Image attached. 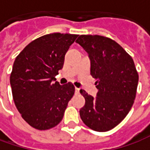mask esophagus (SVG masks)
Returning a JSON list of instances; mask_svg holds the SVG:
<instances>
[{
	"label": "esophagus",
	"mask_w": 150,
	"mask_h": 150,
	"mask_svg": "<svg viewBox=\"0 0 150 150\" xmlns=\"http://www.w3.org/2000/svg\"><path fill=\"white\" fill-rule=\"evenodd\" d=\"M75 94H79V88H75Z\"/></svg>",
	"instance_id": "1"
}]
</instances>
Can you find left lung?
I'll use <instances>...</instances> for the list:
<instances>
[{
	"instance_id": "8db88e82",
	"label": "left lung",
	"mask_w": 150,
	"mask_h": 150,
	"mask_svg": "<svg viewBox=\"0 0 150 150\" xmlns=\"http://www.w3.org/2000/svg\"><path fill=\"white\" fill-rule=\"evenodd\" d=\"M75 42L88 53L98 89L96 97L80 90L85 105L79 115L90 129L106 132L125 119L134 103L138 84L135 64L132 57L108 38L80 35Z\"/></svg>"
}]
</instances>
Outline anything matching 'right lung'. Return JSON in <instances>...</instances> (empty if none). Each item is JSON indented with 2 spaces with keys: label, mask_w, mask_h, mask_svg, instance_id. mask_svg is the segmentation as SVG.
Returning <instances> with one entry per match:
<instances>
[{
  "label": "right lung",
  "mask_w": 150,
  "mask_h": 150,
  "mask_svg": "<svg viewBox=\"0 0 150 150\" xmlns=\"http://www.w3.org/2000/svg\"><path fill=\"white\" fill-rule=\"evenodd\" d=\"M78 36L46 34L28 44L15 59L10 75L13 98L22 118L34 129H51L62 120L75 87L60 85L55 76Z\"/></svg>",
  "instance_id": "obj_1"
}]
</instances>
